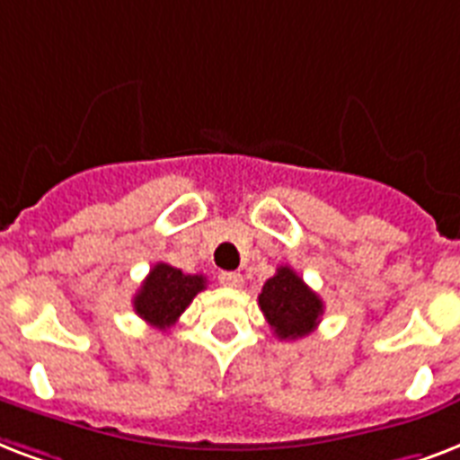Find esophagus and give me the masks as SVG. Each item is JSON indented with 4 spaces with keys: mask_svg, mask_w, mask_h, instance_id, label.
<instances>
[{
    "mask_svg": "<svg viewBox=\"0 0 460 460\" xmlns=\"http://www.w3.org/2000/svg\"><path fill=\"white\" fill-rule=\"evenodd\" d=\"M218 283L226 288H240L242 276L240 273H234V270H223V273H218Z\"/></svg>",
    "mask_w": 460,
    "mask_h": 460,
    "instance_id": "esophagus-1",
    "label": "esophagus"
}]
</instances>
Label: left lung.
Here are the masks:
<instances>
[{
  "instance_id": "left-lung-1",
  "label": "left lung",
  "mask_w": 460,
  "mask_h": 460,
  "mask_svg": "<svg viewBox=\"0 0 460 460\" xmlns=\"http://www.w3.org/2000/svg\"><path fill=\"white\" fill-rule=\"evenodd\" d=\"M259 307L273 333L283 341L312 333L323 314L322 297L290 266H280L276 276L263 283Z\"/></svg>"
}]
</instances>
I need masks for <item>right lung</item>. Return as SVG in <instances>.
<instances>
[{"label":"right lung","mask_w":460,"mask_h":460,"mask_svg":"<svg viewBox=\"0 0 460 460\" xmlns=\"http://www.w3.org/2000/svg\"><path fill=\"white\" fill-rule=\"evenodd\" d=\"M206 288L204 276L181 273L170 263H155L134 295V312L155 329H170L191 300Z\"/></svg>","instance_id":"add662e5"}]
</instances>
